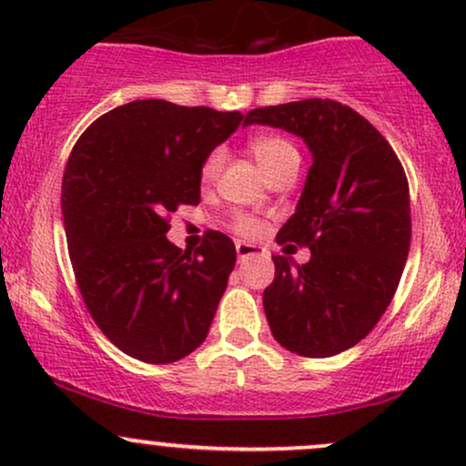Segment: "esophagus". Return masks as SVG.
Instances as JSON below:
<instances>
[{"label": "esophagus", "instance_id": "obj_1", "mask_svg": "<svg viewBox=\"0 0 466 466\" xmlns=\"http://www.w3.org/2000/svg\"><path fill=\"white\" fill-rule=\"evenodd\" d=\"M265 254H267V249L260 248V245H251V243H245V240H237L238 260L251 258V256H265Z\"/></svg>", "mask_w": 466, "mask_h": 466}]
</instances>
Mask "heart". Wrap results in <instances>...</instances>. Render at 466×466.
Returning a JSON list of instances; mask_svg holds the SVG:
<instances>
[{"label": "heart", "mask_w": 466, "mask_h": 466, "mask_svg": "<svg viewBox=\"0 0 466 466\" xmlns=\"http://www.w3.org/2000/svg\"><path fill=\"white\" fill-rule=\"evenodd\" d=\"M249 151L254 155V159L258 162L260 168L265 170V175H274L276 170H280L282 166L291 164V162H300V155H298L296 147L291 142L285 140L280 136H258L249 142ZM223 166V153L221 151H212L206 157V162L201 166V184L210 186L212 181L218 177ZM234 228L243 234H258L260 232V223L251 217H237L234 221Z\"/></svg>", "instance_id": "obj_1"}]
</instances>
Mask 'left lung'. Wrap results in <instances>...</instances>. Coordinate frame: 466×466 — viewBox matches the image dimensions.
<instances>
[{
  "label": "left lung",
  "instance_id": "obj_1",
  "mask_svg": "<svg viewBox=\"0 0 466 466\" xmlns=\"http://www.w3.org/2000/svg\"><path fill=\"white\" fill-rule=\"evenodd\" d=\"M248 125L285 129L311 151L300 201L276 237L307 245L311 260L271 256L263 307L282 349L333 357L370 333L397 291L411 238L408 177L386 137L337 100L260 106Z\"/></svg>",
  "mask_w": 466,
  "mask_h": 466
}]
</instances>
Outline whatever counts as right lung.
<instances>
[{"label": "right lung", "mask_w": 466, "mask_h": 466, "mask_svg": "<svg viewBox=\"0 0 466 466\" xmlns=\"http://www.w3.org/2000/svg\"><path fill=\"white\" fill-rule=\"evenodd\" d=\"M240 111L133 100L106 111L69 153L63 223L80 296L122 352L173 363L199 349L237 263L229 237L201 248L166 238L168 215L201 199V166Z\"/></svg>", "instance_id": "right-lung-1"}]
</instances>
